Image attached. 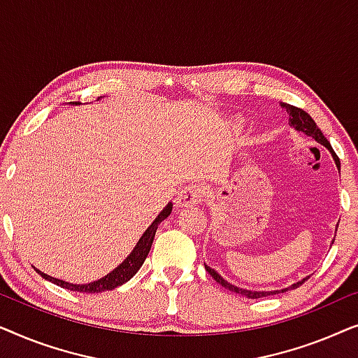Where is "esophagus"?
<instances>
[{
  "mask_svg": "<svg viewBox=\"0 0 358 358\" xmlns=\"http://www.w3.org/2000/svg\"><path fill=\"white\" fill-rule=\"evenodd\" d=\"M203 197V190L199 184H189L180 190L176 197V207L182 208V207H192V205L199 203Z\"/></svg>",
  "mask_w": 358,
  "mask_h": 358,
  "instance_id": "34e87169",
  "label": "esophagus"
}]
</instances>
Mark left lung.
I'll list each match as a JSON object with an SVG mask.
<instances>
[{"mask_svg":"<svg viewBox=\"0 0 358 358\" xmlns=\"http://www.w3.org/2000/svg\"><path fill=\"white\" fill-rule=\"evenodd\" d=\"M280 106L287 110V114H288V125H290L292 129H295L296 131H301V134L311 136V138H315L317 141V143L322 145V146H324V148L329 150L332 159H334L337 169H339V173H341V161H339V158H337V155L334 153V150H332V146H331L329 141H327L326 136L322 135V131L317 129V125L315 124V120H313L311 117L308 115L305 110L298 109V107H293L290 104H285V102H280ZM336 231H337V228H336ZM332 244H334V239H332ZM205 268H207V272L210 273V275H212L215 280L220 283V285L227 288V290L234 292V293H238V295H243V296H246V298H251V300H254V298H264V296H268V295H277V293H283V292H287V290H293V288H298L303 282L310 278V275H308L305 278H301L300 282L292 283V285H288L287 288H282V290L257 292V290H246V288H239L236 285H233V283H229L228 280H224V278L220 275V273L215 271V268L208 267V266H205Z\"/></svg>","mask_w":358,"mask_h":358,"instance_id":"1","label":"left lung"}]
</instances>
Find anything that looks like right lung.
I'll return each instance as SVG.
<instances>
[{
    "label": "right lung",
    "instance_id": "1",
    "mask_svg": "<svg viewBox=\"0 0 358 358\" xmlns=\"http://www.w3.org/2000/svg\"><path fill=\"white\" fill-rule=\"evenodd\" d=\"M97 101H99V99H97ZM73 104H80V102H73ZM171 212H173V203L169 202L163 210H161L158 217L153 220V223H151L150 227L146 228V231L141 234L138 243L135 244L134 251H131L129 256L125 257V261L119 264V266H117L112 272L107 273V275L99 278V280H94L91 283H70V282L60 280V278L47 275V273L38 271V268H36V271H37V273H41V275L45 278V280L55 283V285L62 287V288H66V290H71V292L101 293V292H107V290H114V288L124 285L125 282H129L130 278L140 271V267L143 266L146 256H148L151 244H153L156 229H158L159 223L163 222V220L169 217Z\"/></svg>",
    "mask_w": 358,
    "mask_h": 358
}]
</instances>
